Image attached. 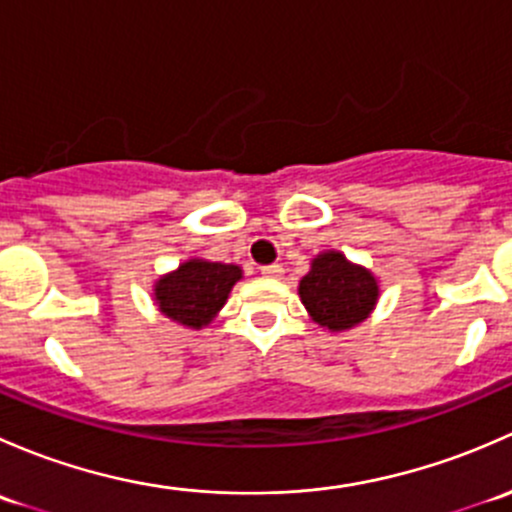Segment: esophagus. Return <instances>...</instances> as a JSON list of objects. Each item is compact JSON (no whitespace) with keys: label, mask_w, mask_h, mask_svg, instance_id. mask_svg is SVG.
<instances>
[{"label":"esophagus","mask_w":512,"mask_h":512,"mask_svg":"<svg viewBox=\"0 0 512 512\" xmlns=\"http://www.w3.org/2000/svg\"><path fill=\"white\" fill-rule=\"evenodd\" d=\"M262 277H267V280H280L282 275H285V270H282V265H267L262 267Z\"/></svg>","instance_id":"obj_1"}]
</instances>
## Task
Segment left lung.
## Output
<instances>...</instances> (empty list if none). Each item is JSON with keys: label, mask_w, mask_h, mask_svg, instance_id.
<instances>
[{"label": "left lung", "mask_w": 512, "mask_h": 512, "mask_svg": "<svg viewBox=\"0 0 512 512\" xmlns=\"http://www.w3.org/2000/svg\"><path fill=\"white\" fill-rule=\"evenodd\" d=\"M299 297L319 327L344 332L369 317L379 299V282L366 267L329 250L314 257L312 270L299 280Z\"/></svg>", "instance_id": "1"}]
</instances>
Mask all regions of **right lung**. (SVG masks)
I'll return each instance as SVG.
<instances>
[{"label": "right lung", "instance_id": "add662e5", "mask_svg": "<svg viewBox=\"0 0 512 512\" xmlns=\"http://www.w3.org/2000/svg\"><path fill=\"white\" fill-rule=\"evenodd\" d=\"M242 280V270L225 262L193 260L168 272L156 282V304L160 312L183 327H208L223 309L232 285Z\"/></svg>", "mask_w": 512, "mask_h": 512}]
</instances>
